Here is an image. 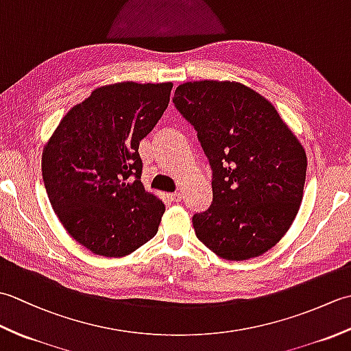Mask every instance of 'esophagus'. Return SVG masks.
<instances>
[{
    "mask_svg": "<svg viewBox=\"0 0 351 351\" xmlns=\"http://www.w3.org/2000/svg\"><path fill=\"white\" fill-rule=\"evenodd\" d=\"M167 199L170 200V202L178 204V202H181V200H182V195H181V193H170V195H167Z\"/></svg>",
    "mask_w": 351,
    "mask_h": 351,
    "instance_id": "obj_1",
    "label": "esophagus"
}]
</instances>
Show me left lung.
I'll return each mask as SVG.
<instances>
[{"label":"left lung","instance_id":"left-lung-1","mask_svg":"<svg viewBox=\"0 0 351 351\" xmlns=\"http://www.w3.org/2000/svg\"><path fill=\"white\" fill-rule=\"evenodd\" d=\"M175 107L195 126L213 169V204L193 215L196 237L228 261L278 244L303 199L308 158L273 104L235 81H190Z\"/></svg>","mask_w":351,"mask_h":351}]
</instances>
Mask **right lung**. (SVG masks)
<instances>
[{
  "instance_id": "1",
  "label": "right lung",
  "mask_w": 351,
  "mask_h": 351,
  "mask_svg": "<svg viewBox=\"0 0 351 351\" xmlns=\"http://www.w3.org/2000/svg\"><path fill=\"white\" fill-rule=\"evenodd\" d=\"M171 87L122 81L95 88L63 116L43 147L52 210L95 255L126 256L158 230L166 206L140 181L138 146L167 108Z\"/></svg>"
}]
</instances>
